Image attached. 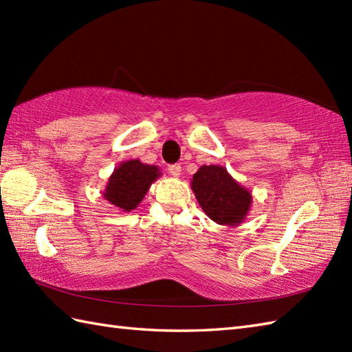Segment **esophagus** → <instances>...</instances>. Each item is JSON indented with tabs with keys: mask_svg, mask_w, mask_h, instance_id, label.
<instances>
[{
	"mask_svg": "<svg viewBox=\"0 0 352 352\" xmlns=\"http://www.w3.org/2000/svg\"><path fill=\"white\" fill-rule=\"evenodd\" d=\"M168 170H169V174H170L172 177H180V174H182V164H180V163L169 164Z\"/></svg>",
	"mask_w": 352,
	"mask_h": 352,
	"instance_id": "esophagus-1",
	"label": "esophagus"
}]
</instances>
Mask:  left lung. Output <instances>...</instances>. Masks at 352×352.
Here are the masks:
<instances>
[{
  "label": "left lung",
  "mask_w": 352,
  "mask_h": 352,
  "mask_svg": "<svg viewBox=\"0 0 352 352\" xmlns=\"http://www.w3.org/2000/svg\"><path fill=\"white\" fill-rule=\"evenodd\" d=\"M192 190L204 213L221 226H237L250 210L251 193L222 166H201L192 178Z\"/></svg>",
  "instance_id": "obj_1"
}]
</instances>
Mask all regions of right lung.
<instances>
[{
    "mask_svg": "<svg viewBox=\"0 0 352 352\" xmlns=\"http://www.w3.org/2000/svg\"><path fill=\"white\" fill-rule=\"evenodd\" d=\"M159 175L157 166H149L139 160L125 162L109 178L104 198L124 212H130L144 199L149 186Z\"/></svg>",
    "mask_w": 352,
    "mask_h": 352,
    "instance_id": "1",
    "label": "right lung"
}]
</instances>
